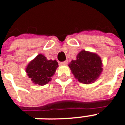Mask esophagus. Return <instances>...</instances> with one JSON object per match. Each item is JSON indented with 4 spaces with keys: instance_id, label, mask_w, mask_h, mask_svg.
I'll return each mask as SVG.
<instances>
[{
    "instance_id": "1",
    "label": "esophagus",
    "mask_w": 125,
    "mask_h": 125,
    "mask_svg": "<svg viewBox=\"0 0 125 125\" xmlns=\"http://www.w3.org/2000/svg\"><path fill=\"white\" fill-rule=\"evenodd\" d=\"M68 63V60H66V61H65V62H63L61 63V64L62 65H67Z\"/></svg>"
}]
</instances>
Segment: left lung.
I'll list each match as a JSON object with an SVG mask.
<instances>
[{"instance_id":"8db88e82","label":"left lung","mask_w":125,"mask_h":125,"mask_svg":"<svg viewBox=\"0 0 125 125\" xmlns=\"http://www.w3.org/2000/svg\"><path fill=\"white\" fill-rule=\"evenodd\" d=\"M72 73L80 82L89 84L94 82L102 71L101 58L94 53L82 50L76 60L69 64Z\"/></svg>"}]
</instances>
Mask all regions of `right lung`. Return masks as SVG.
Here are the masks:
<instances>
[{"label": "right lung", "instance_id": "right-lung-1", "mask_svg": "<svg viewBox=\"0 0 125 125\" xmlns=\"http://www.w3.org/2000/svg\"><path fill=\"white\" fill-rule=\"evenodd\" d=\"M57 67L56 60H47L43 55L39 54L27 65L26 72L33 83L43 86L52 80Z\"/></svg>", "mask_w": 125, "mask_h": 125}]
</instances>
